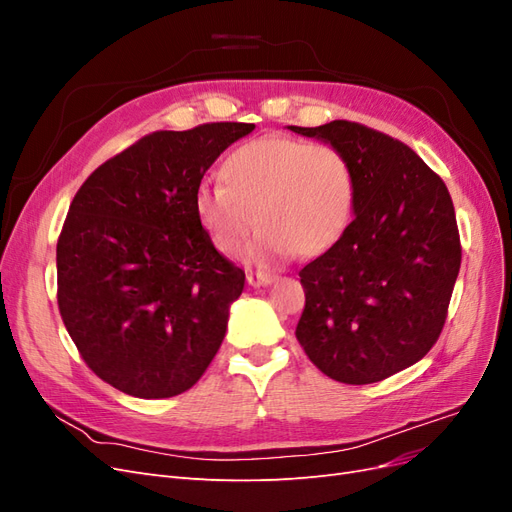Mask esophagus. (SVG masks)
I'll list each match as a JSON object with an SVG mask.
<instances>
[{"mask_svg": "<svg viewBox=\"0 0 512 512\" xmlns=\"http://www.w3.org/2000/svg\"><path fill=\"white\" fill-rule=\"evenodd\" d=\"M273 282V275L267 271H247V284L250 286H267Z\"/></svg>", "mask_w": 512, "mask_h": 512, "instance_id": "1", "label": "esophagus"}]
</instances>
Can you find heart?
I'll return each instance as SVG.
<instances>
[{
	"instance_id": "obj_1",
	"label": "heart",
	"mask_w": 512,
	"mask_h": 512,
	"mask_svg": "<svg viewBox=\"0 0 512 512\" xmlns=\"http://www.w3.org/2000/svg\"><path fill=\"white\" fill-rule=\"evenodd\" d=\"M222 185H200L194 215L215 250L235 256L256 224L245 256L277 265L292 252L312 258L342 237L354 209V177L333 145L269 134L232 149Z\"/></svg>"
}]
</instances>
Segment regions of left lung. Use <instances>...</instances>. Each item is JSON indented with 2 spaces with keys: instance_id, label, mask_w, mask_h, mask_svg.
<instances>
[{
  "instance_id": "8db88e82",
  "label": "left lung",
  "mask_w": 512,
  "mask_h": 512,
  "mask_svg": "<svg viewBox=\"0 0 512 512\" xmlns=\"http://www.w3.org/2000/svg\"><path fill=\"white\" fill-rule=\"evenodd\" d=\"M290 130L342 151L354 177L352 222L299 271L297 339L324 376L380 382L421 361L444 329L461 267L451 194L408 145L363 123Z\"/></svg>"
}]
</instances>
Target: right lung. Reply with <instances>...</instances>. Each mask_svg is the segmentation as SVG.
I'll use <instances>...</instances> for the list:
<instances>
[{
    "label": "right lung",
    "instance_id": "right-lung-1",
    "mask_svg": "<svg viewBox=\"0 0 512 512\" xmlns=\"http://www.w3.org/2000/svg\"><path fill=\"white\" fill-rule=\"evenodd\" d=\"M254 123L158 130L100 164L57 239V305L85 365L117 391L175 397L205 374L245 273L198 226L205 170Z\"/></svg>",
    "mask_w": 512,
    "mask_h": 512
}]
</instances>
